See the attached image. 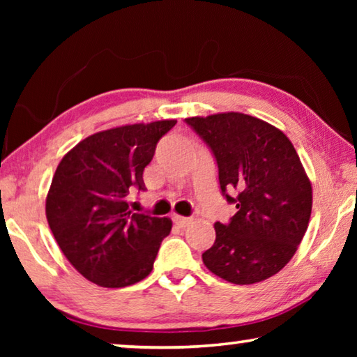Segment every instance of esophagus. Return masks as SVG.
I'll return each mask as SVG.
<instances>
[{
  "instance_id": "34e87169",
  "label": "esophagus",
  "mask_w": 357,
  "mask_h": 357,
  "mask_svg": "<svg viewBox=\"0 0 357 357\" xmlns=\"http://www.w3.org/2000/svg\"><path fill=\"white\" fill-rule=\"evenodd\" d=\"M173 222L176 223L179 228H184V227L189 225L190 219H189V217H183V215H173Z\"/></svg>"
}]
</instances>
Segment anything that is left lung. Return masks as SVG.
I'll return each mask as SVG.
<instances>
[{
  "label": "left lung",
  "instance_id": "1",
  "mask_svg": "<svg viewBox=\"0 0 357 357\" xmlns=\"http://www.w3.org/2000/svg\"><path fill=\"white\" fill-rule=\"evenodd\" d=\"M185 123L213 151L222 193L238 209L227 225L214 223L204 266L236 285L269 279L293 258L312 213V184L293 143L273 124L238 112Z\"/></svg>",
  "mask_w": 357,
  "mask_h": 357
}]
</instances>
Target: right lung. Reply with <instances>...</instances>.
Masks as SVG:
<instances>
[{
    "instance_id": "add662e5",
    "label": "right lung",
    "mask_w": 357,
    "mask_h": 357,
    "mask_svg": "<svg viewBox=\"0 0 357 357\" xmlns=\"http://www.w3.org/2000/svg\"><path fill=\"white\" fill-rule=\"evenodd\" d=\"M174 119L98 132L66 154L47 193L45 215L59 249L84 279L123 288L153 271L168 217L132 213L129 193L144 189L143 170Z\"/></svg>"
}]
</instances>
